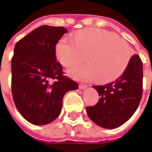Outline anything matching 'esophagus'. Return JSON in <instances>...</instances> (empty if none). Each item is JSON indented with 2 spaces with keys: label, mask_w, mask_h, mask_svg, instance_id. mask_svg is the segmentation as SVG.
<instances>
[{
  "label": "esophagus",
  "mask_w": 152,
  "mask_h": 152,
  "mask_svg": "<svg viewBox=\"0 0 152 152\" xmlns=\"http://www.w3.org/2000/svg\"><path fill=\"white\" fill-rule=\"evenodd\" d=\"M87 87V85H86V84H79V88L80 89H86Z\"/></svg>",
  "instance_id": "34e87169"
}]
</instances>
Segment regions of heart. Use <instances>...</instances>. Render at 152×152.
Wrapping results in <instances>:
<instances>
[{"label":"heart","instance_id":"heart-1","mask_svg":"<svg viewBox=\"0 0 152 152\" xmlns=\"http://www.w3.org/2000/svg\"><path fill=\"white\" fill-rule=\"evenodd\" d=\"M56 57L66 67L84 60L88 63L72 68L69 75L76 80L96 79L101 83L116 80L123 74L132 58L126 41L104 29L86 28L76 31L73 39L63 37L56 45Z\"/></svg>","mask_w":152,"mask_h":152}]
</instances>
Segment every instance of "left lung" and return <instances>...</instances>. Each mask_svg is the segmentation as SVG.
<instances>
[{"instance_id": "left-lung-1", "label": "left lung", "mask_w": 152, "mask_h": 152, "mask_svg": "<svg viewBox=\"0 0 152 152\" xmlns=\"http://www.w3.org/2000/svg\"><path fill=\"white\" fill-rule=\"evenodd\" d=\"M142 68L140 56L134 55L118 79L104 86H93L100 98L96 105L86 107L90 119L106 129H114L127 121L141 102Z\"/></svg>"}]
</instances>
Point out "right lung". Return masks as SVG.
Segmentation results:
<instances>
[{
	"mask_svg": "<svg viewBox=\"0 0 152 152\" xmlns=\"http://www.w3.org/2000/svg\"><path fill=\"white\" fill-rule=\"evenodd\" d=\"M67 30L41 26L20 39L11 59V92L20 115L30 123L46 125L58 117L62 99L78 88L63 76L56 61V45Z\"/></svg>",
	"mask_w": 152,
	"mask_h": 152,
	"instance_id": "right-lung-1",
	"label": "right lung"
}]
</instances>
